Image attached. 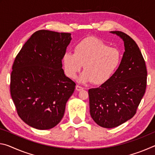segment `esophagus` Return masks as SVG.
Here are the masks:
<instances>
[{
	"label": "esophagus",
	"mask_w": 155,
	"mask_h": 155,
	"mask_svg": "<svg viewBox=\"0 0 155 155\" xmlns=\"http://www.w3.org/2000/svg\"><path fill=\"white\" fill-rule=\"evenodd\" d=\"M83 90V87H81V86H79V85H78L76 86V90L81 91V90Z\"/></svg>",
	"instance_id": "obj_1"
}]
</instances>
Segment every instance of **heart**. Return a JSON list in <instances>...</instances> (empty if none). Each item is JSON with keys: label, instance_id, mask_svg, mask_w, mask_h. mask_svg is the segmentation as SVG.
Instances as JSON below:
<instances>
[{"label": "heart", "instance_id": "1", "mask_svg": "<svg viewBox=\"0 0 155 155\" xmlns=\"http://www.w3.org/2000/svg\"><path fill=\"white\" fill-rule=\"evenodd\" d=\"M119 50L109 47L96 38L90 37L74 46V54L65 52L62 63L65 75L75 78L83 65V71L78 81L87 83L93 81L96 85L106 83L116 71L121 62Z\"/></svg>", "mask_w": 155, "mask_h": 155}]
</instances>
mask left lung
I'll list each match as a JSON object with an SVG mask.
<instances>
[{"mask_svg":"<svg viewBox=\"0 0 155 155\" xmlns=\"http://www.w3.org/2000/svg\"><path fill=\"white\" fill-rule=\"evenodd\" d=\"M124 41V52L116 71L106 83L88 90L91 117L97 124L114 128L132 118L144 95L147 70L135 41L121 31H111Z\"/></svg>","mask_w":155,"mask_h":155,"instance_id":"obj_1","label":"left lung"}]
</instances>
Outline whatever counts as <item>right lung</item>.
Returning <instances> with one entry per match:
<instances>
[{"label": "right lung", "instance_id": "obj_1", "mask_svg": "<svg viewBox=\"0 0 155 155\" xmlns=\"http://www.w3.org/2000/svg\"><path fill=\"white\" fill-rule=\"evenodd\" d=\"M71 34L40 30L28 39L13 64L10 91L18 114L39 130L55 127L76 84L65 75L62 57Z\"/></svg>", "mask_w": 155, "mask_h": 155}]
</instances>
